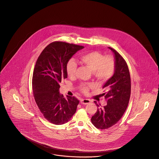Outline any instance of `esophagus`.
Here are the masks:
<instances>
[{
    "label": "esophagus",
    "instance_id": "1",
    "mask_svg": "<svg viewBox=\"0 0 159 159\" xmlns=\"http://www.w3.org/2000/svg\"><path fill=\"white\" fill-rule=\"evenodd\" d=\"M90 102H91V101L89 99L85 98V99H81L80 100V103L82 104H84V105H87V104L89 103Z\"/></svg>",
    "mask_w": 159,
    "mask_h": 159
}]
</instances>
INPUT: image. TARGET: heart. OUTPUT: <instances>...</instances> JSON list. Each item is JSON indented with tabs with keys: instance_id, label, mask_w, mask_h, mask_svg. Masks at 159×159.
Returning <instances> with one entry per match:
<instances>
[{
	"instance_id": "1",
	"label": "heart",
	"mask_w": 159,
	"mask_h": 159,
	"mask_svg": "<svg viewBox=\"0 0 159 159\" xmlns=\"http://www.w3.org/2000/svg\"><path fill=\"white\" fill-rule=\"evenodd\" d=\"M79 61L89 68L93 75L100 83L107 81L113 75L115 70V61L111 56L104 57L100 52L93 51L86 52L79 57ZM77 69V64L73 61H70L66 65V73L69 77H73ZM94 84H82L81 91L87 94L90 88L95 87Z\"/></svg>"
}]
</instances>
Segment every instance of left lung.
Segmentation results:
<instances>
[{"label": "left lung", "instance_id": "left-lung-1", "mask_svg": "<svg viewBox=\"0 0 159 159\" xmlns=\"http://www.w3.org/2000/svg\"><path fill=\"white\" fill-rule=\"evenodd\" d=\"M114 56L115 70L112 76L103 86L107 91L103 93L107 105L103 108L94 102L98 107L91 122L98 129L109 128L118 122L126 110L131 95V78L125 61L115 49L108 47Z\"/></svg>", "mask_w": 159, "mask_h": 159}]
</instances>
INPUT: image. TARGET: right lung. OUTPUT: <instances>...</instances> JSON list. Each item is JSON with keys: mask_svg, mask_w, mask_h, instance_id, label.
<instances>
[{"mask_svg": "<svg viewBox=\"0 0 159 159\" xmlns=\"http://www.w3.org/2000/svg\"><path fill=\"white\" fill-rule=\"evenodd\" d=\"M84 47L63 42H54L42 51L34 69L32 85L36 104L49 122L62 125L70 120L79 100L63 97L60 84L67 78L66 65L74 54Z\"/></svg>", "mask_w": 159, "mask_h": 159, "instance_id": "add662e5", "label": "right lung"}]
</instances>
